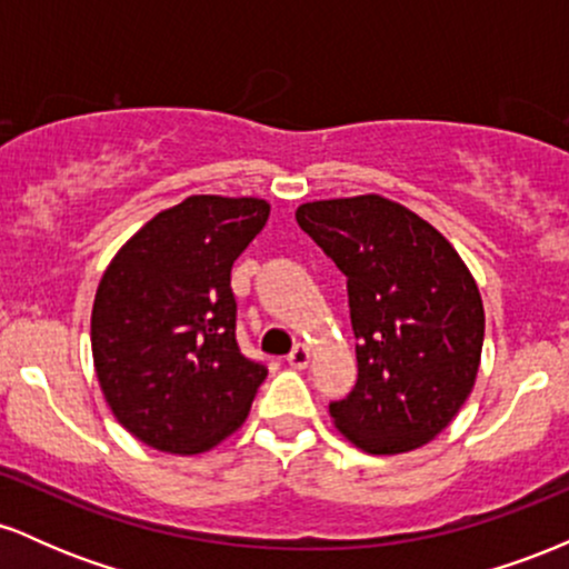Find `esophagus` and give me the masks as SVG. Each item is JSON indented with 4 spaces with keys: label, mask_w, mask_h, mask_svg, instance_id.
<instances>
[{
    "label": "esophagus",
    "mask_w": 569,
    "mask_h": 569,
    "mask_svg": "<svg viewBox=\"0 0 569 569\" xmlns=\"http://www.w3.org/2000/svg\"><path fill=\"white\" fill-rule=\"evenodd\" d=\"M310 358H312L310 348H307V345H297V348H293L291 356H289V367L307 369V367H310Z\"/></svg>",
    "instance_id": "obj_1"
}]
</instances>
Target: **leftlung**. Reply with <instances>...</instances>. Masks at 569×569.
Here are the masks:
<instances>
[{"mask_svg":"<svg viewBox=\"0 0 569 569\" xmlns=\"http://www.w3.org/2000/svg\"><path fill=\"white\" fill-rule=\"evenodd\" d=\"M297 224L348 278L358 382L329 407L335 428L369 455L433 441L471 396L485 305L460 253L382 194L312 200Z\"/></svg>","mask_w":569,"mask_h":569,"instance_id":"8db88e82","label":"left lung"}]
</instances>
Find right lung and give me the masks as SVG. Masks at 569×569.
<instances>
[{"label":"right lung","mask_w":569,"mask_h":569,"mask_svg":"<svg viewBox=\"0 0 569 569\" xmlns=\"http://www.w3.org/2000/svg\"><path fill=\"white\" fill-rule=\"evenodd\" d=\"M262 198L192 194L149 219L103 270L90 348L114 420L147 447L202 455L246 422L267 369L234 342L232 262Z\"/></svg>","instance_id":"1"}]
</instances>
